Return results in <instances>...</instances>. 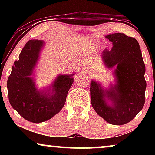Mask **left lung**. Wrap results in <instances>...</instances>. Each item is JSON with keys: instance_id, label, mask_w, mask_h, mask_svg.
Wrapping results in <instances>:
<instances>
[{"instance_id": "obj_1", "label": "left lung", "mask_w": 155, "mask_h": 155, "mask_svg": "<svg viewBox=\"0 0 155 155\" xmlns=\"http://www.w3.org/2000/svg\"><path fill=\"white\" fill-rule=\"evenodd\" d=\"M112 42L111 50L105 49L101 58L108 69L114 68L115 84L104 88L92 79L90 97L92 108L105 121L114 125L130 122L145 103V65L139 44L124 33L106 36Z\"/></svg>"}]
</instances>
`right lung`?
<instances>
[{
	"mask_svg": "<svg viewBox=\"0 0 155 155\" xmlns=\"http://www.w3.org/2000/svg\"><path fill=\"white\" fill-rule=\"evenodd\" d=\"M44 45L41 40L28 41L19 60L14 63L7 81L11 106L23 118L34 123L50 120L59 113L65 104L75 74H60L47 87L38 90L33 76Z\"/></svg>",
	"mask_w": 155,
	"mask_h": 155,
	"instance_id": "1",
	"label": "right lung"
}]
</instances>
